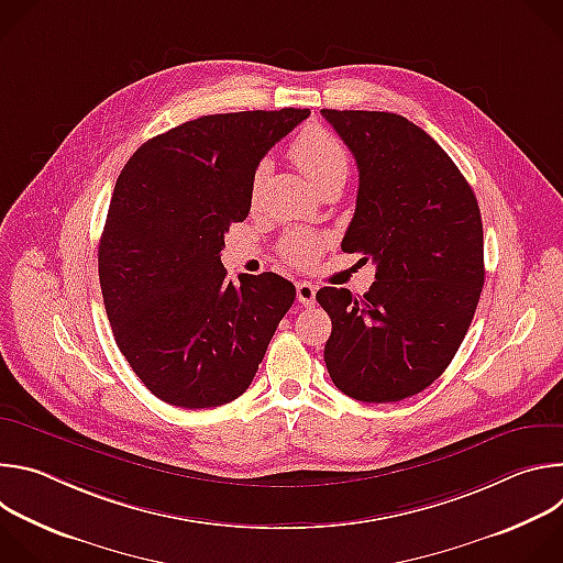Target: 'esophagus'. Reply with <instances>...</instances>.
I'll return each instance as SVG.
<instances>
[{"label":"esophagus","instance_id":"obj_1","mask_svg":"<svg viewBox=\"0 0 563 563\" xmlns=\"http://www.w3.org/2000/svg\"><path fill=\"white\" fill-rule=\"evenodd\" d=\"M296 298H298V302H302L305 307H313V305H316V287H313L311 283H307V280L298 283V285H296Z\"/></svg>","mask_w":563,"mask_h":563}]
</instances>
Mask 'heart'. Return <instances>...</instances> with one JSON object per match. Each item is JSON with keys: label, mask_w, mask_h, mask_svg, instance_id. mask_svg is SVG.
I'll return each mask as SVG.
<instances>
[{"label": "heart", "mask_w": 563, "mask_h": 563, "mask_svg": "<svg viewBox=\"0 0 563 563\" xmlns=\"http://www.w3.org/2000/svg\"><path fill=\"white\" fill-rule=\"evenodd\" d=\"M291 159L296 167L307 176V180L316 187L323 189L325 185L334 180H345L350 174V155L345 146L328 131L323 129H307L302 131L291 148ZM269 174V163L263 159L258 163L254 176H252V198L256 200L261 194V187ZM325 247V240L320 235L307 233V231H291L283 238L280 254L296 267H309L318 261L320 252Z\"/></svg>", "instance_id": "heart-1"}]
</instances>
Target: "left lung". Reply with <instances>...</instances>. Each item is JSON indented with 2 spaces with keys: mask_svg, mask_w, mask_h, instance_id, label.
I'll return each instance as SVG.
<instances>
[{
  "mask_svg": "<svg viewBox=\"0 0 563 563\" xmlns=\"http://www.w3.org/2000/svg\"><path fill=\"white\" fill-rule=\"evenodd\" d=\"M358 167L343 252L376 265L363 296L323 287L332 318L325 365L363 404L432 385L454 358L484 287V224L452 157L415 122L385 111H320Z\"/></svg>",
  "mask_w": 563,
  "mask_h": 563,
  "instance_id": "left-lung-1",
  "label": "left lung"
}]
</instances>
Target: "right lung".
<instances>
[{"instance_id":"right-lung-1","label":"right lung","mask_w":563,"mask_h":563,"mask_svg":"<svg viewBox=\"0 0 563 563\" xmlns=\"http://www.w3.org/2000/svg\"><path fill=\"white\" fill-rule=\"evenodd\" d=\"M307 115H202L146 140L115 183L98 250L104 307L120 352L169 406L243 394L296 298L274 272L229 280L220 252L252 209L263 155Z\"/></svg>"}]
</instances>
